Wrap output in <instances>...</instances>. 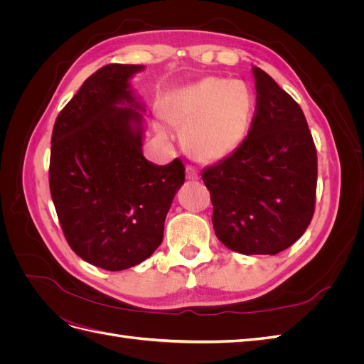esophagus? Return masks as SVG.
<instances>
[{"instance_id": "1", "label": "esophagus", "mask_w": 364, "mask_h": 364, "mask_svg": "<svg viewBox=\"0 0 364 364\" xmlns=\"http://www.w3.org/2000/svg\"><path fill=\"white\" fill-rule=\"evenodd\" d=\"M199 178H200L199 171H197L194 167H191V165H188V167H186V179H188V181H197Z\"/></svg>"}]
</instances>
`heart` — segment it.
<instances>
[{
    "label": "heart",
    "mask_w": 364,
    "mask_h": 364,
    "mask_svg": "<svg viewBox=\"0 0 364 364\" xmlns=\"http://www.w3.org/2000/svg\"><path fill=\"white\" fill-rule=\"evenodd\" d=\"M253 106V94L245 82L208 77L171 92L162 114L182 127L183 146L191 156L211 162L240 147L247 135ZM159 132L167 135L162 127Z\"/></svg>",
    "instance_id": "1"
}]
</instances>
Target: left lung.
Instances as JSON below:
<instances>
[{
    "label": "left lung",
    "mask_w": 364,
    "mask_h": 364,
    "mask_svg": "<svg viewBox=\"0 0 364 364\" xmlns=\"http://www.w3.org/2000/svg\"><path fill=\"white\" fill-rule=\"evenodd\" d=\"M247 136L206 167L217 238L245 255H277L299 240L316 205L317 153L301 106L258 67Z\"/></svg>",
    "instance_id": "obj_1"
}]
</instances>
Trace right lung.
Returning <instances> with one entry per match:
<instances>
[{"instance_id": "add662e5", "label": "right lung", "mask_w": 364, "mask_h": 364, "mask_svg": "<svg viewBox=\"0 0 364 364\" xmlns=\"http://www.w3.org/2000/svg\"><path fill=\"white\" fill-rule=\"evenodd\" d=\"M142 65L111 63L87 77L51 136L50 193L63 235L86 262L118 272L147 259L185 181L179 158L142 156V106L129 80Z\"/></svg>"}]
</instances>
